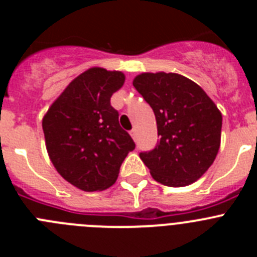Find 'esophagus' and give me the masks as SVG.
<instances>
[{"label":"esophagus","instance_id":"obj_1","mask_svg":"<svg viewBox=\"0 0 257 257\" xmlns=\"http://www.w3.org/2000/svg\"><path fill=\"white\" fill-rule=\"evenodd\" d=\"M130 135H131V138H133L134 140L136 139V130H135V128H133V130L130 131Z\"/></svg>","mask_w":257,"mask_h":257}]
</instances>
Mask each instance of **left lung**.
<instances>
[{
    "instance_id": "1",
    "label": "left lung",
    "mask_w": 257,
    "mask_h": 257,
    "mask_svg": "<svg viewBox=\"0 0 257 257\" xmlns=\"http://www.w3.org/2000/svg\"><path fill=\"white\" fill-rule=\"evenodd\" d=\"M134 87L152 106L160 142L140 153L153 179L187 187L213 163L220 148L222 115L201 86L178 73H142Z\"/></svg>"
}]
</instances>
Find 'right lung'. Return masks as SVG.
<instances>
[{"mask_svg":"<svg viewBox=\"0 0 257 257\" xmlns=\"http://www.w3.org/2000/svg\"><path fill=\"white\" fill-rule=\"evenodd\" d=\"M123 83L119 70L90 68L65 87L42 119L52 165L78 189L112 187L123 160L135 149L110 105V97Z\"/></svg>","mask_w":257,"mask_h":257,"instance_id":"obj_1","label":"right lung"}]
</instances>
